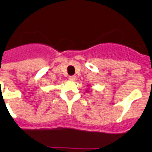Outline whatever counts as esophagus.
Instances as JSON below:
<instances>
[{
	"label": "esophagus",
	"instance_id": "obj_1",
	"mask_svg": "<svg viewBox=\"0 0 152 152\" xmlns=\"http://www.w3.org/2000/svg\"><path fill=\"white\" fill-rule=\"evenodd\" d=\"M69 80H72V81H74V80H76V76H75V75L70 76V77H69Z\"/></svg>",
	"mask_w": 152,
	"mask_h": 152
}]
</instances>
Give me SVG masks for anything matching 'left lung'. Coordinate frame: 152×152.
<instances>
[{"mask_svg":"<svg viewBox=\"0 0 152 152\" xmlns=\"http://www.w3.org/2000/svg\"><path fill=\"white\" fill-rule=\"evenodd\" d=\"M88 91V92H89V91Z\"/></svg>","mask_w":152,"mask_h":152,"instance_id":"8db88e82","label":"left lung"}]
</instances>
